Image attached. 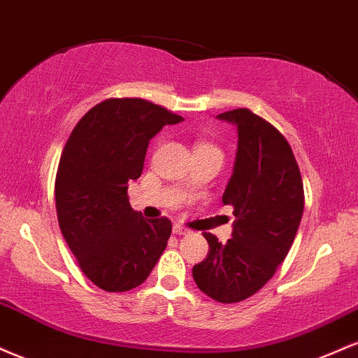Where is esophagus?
Listing matches in <instances>:
<instances>
[{"label": "esophagus", "mask_w": 358, "mask_h": 358, "mask_svg": "<svg viewBox=\"0 0 358 358\" xmlns=\"http://www.w3.org/2000/svg\"><path fill=\"white\" fill-rule=\"evenodd\" d=\"M172 233H174V234H178V236H186V234L191 233V231H189L187 228H184V226H179V224H176L174 228H172Z\"/></svg>", "instance_id": "obj_1"}]
</instances>
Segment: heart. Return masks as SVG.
<instances>
[{
    "mask_svg": "<svg viewBox=\"0 0 358 358\" xmlns=\"http://www.w3.org/2000/svg\"><path fill=\"white\" fill-rule=\"evenodd\" d=\"M199 147H211V149H216V147H213V145H208V144H204V145H199Z\"/></svg>",
    "mask_w": 358,
    "mask_h": 358,
    "instance_id": "1",
    "label": "heart"
}]
</instances>
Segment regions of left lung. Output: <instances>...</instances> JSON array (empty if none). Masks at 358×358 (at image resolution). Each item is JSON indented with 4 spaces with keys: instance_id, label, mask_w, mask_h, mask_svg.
Segmentation results:
<instances>
[{
    "instance_id": "left-lung-1",
    "label": "left lung",
    "mask_w": 358,
    "mask_h": 358,
    "mask_svg": "<svg viewBox=\"0 0 358 358\" xmlns=\"http://www.w3.org/2000/svg\"><path fill=\"white\" fill-rule=\"evenodd\" d=\"M238 130V152L222 204L233 206L228 243L204 233L209 253L192 276L221 303L243 301L262 289L287 258L305 208L303 180L293 150L270 122L248 108L220 113Z\"/></svg>"
}]
</instances>
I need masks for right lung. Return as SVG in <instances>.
Listing matches in <instances>:
<instances>
[{"label": "right lung", "instance_id": "1", "mask_svg": "<svg viewBox=\"0 0 358 358\" xmlns=\"http://www.w3.org/2000/svg\"><path fill=\"white\" fill-rule=\"evenodd\" d=\"M142 99H108L75 125L55 180L62 234L85 273L105 292H129L147 280L171 238L167 217L144 220L129 203L149 141L182 122Z\"/></svg>", "mask_w": 358, "mask_h": 358}]
</instances>
